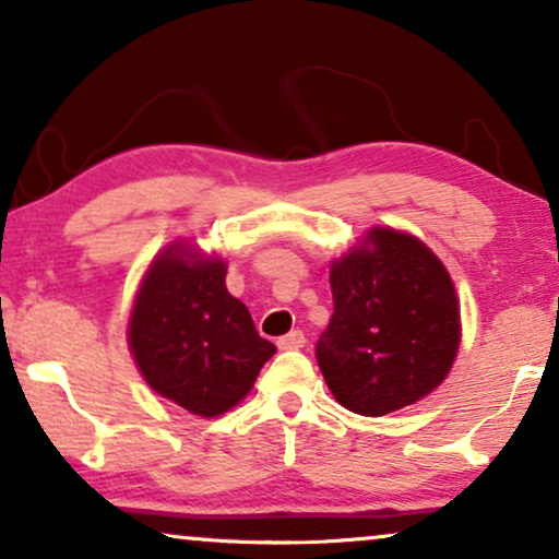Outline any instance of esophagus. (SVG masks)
<instances>
[{
  "label": "esophagus",
  "mask_w": 559,
  "mask_h": 559,
  "mask_svg": "<svg viewBox=\"0 0 559 559\" xmlns=\"http://www.w3.org/2000/svg\"><path fill=\"white\" fill-rule=\"evenodd\" d=\"M305 346V333L302 331H293L287 335H282V338L277 341V348L280 350H297Z\"/></svg>",
  "instance_id": "34e87169"
}]
</instances>
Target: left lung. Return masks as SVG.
Returning <instances> with one entry per match:
<instances>
[{"instance_id":"obj_1","label":"left lung","mask_w":559,"mask_h":559,"mask_svg":"<svg viewBox=\"0 0 559 559\" xmlns=\"http://www.w3.org/2000/svg\"><path fill=\"white\" fill-rule=\"evenodd\" d=\"M333 318L318 364L335 402L381 417L435 392L461 348V300L417 236L373 226L331 262Z\"/></svg>"}]
</instances>
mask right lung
I'll return each mask as SVG.
<instances>
[{
  "label": "right lung",
  "instance_id": "add662e5",
  "mask_svg": "<svg viewBox=\"0 0 559 559\" xmlns=\"http://www.w3.org/2000/svg\"><path fill=\"white\" fill-rule=\"evenodd\" d=\"M228 262L170 241L142 274L127 341L152 392L198 417H218L251 392L274 343L226 289Z\"/></svg>",
  "mask_w": 559,
  "mask_h": 559
}]
</instances>
